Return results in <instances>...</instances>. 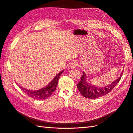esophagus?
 <instances>
[{
  "label": "esophagus",
  "mask_w": 133,
  "mask_h": 133,
  "mask_svg": "<svg viewBox=\"0 0 133 133\" xmlns=\"http://www.w3.org/2000/svg\"><path fill=\"white\" fill-rule=\"evenodd\" d=\"M77 65V63L76 62H72L70 64V69H75Z\"/></svg>",
  "instance_id": "1"
}]
</instances>
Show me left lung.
<instances>
[{"label": "left lung", "mask_w": 133, "mask_h": 133, "mask_svg": "<svg viewBox=\"0 0 133 133\" xmlns=\"http://www.w3.org/2000/svg\"><path fill=\"white\" fill-rule=\"evenodd\" d=\"M123 71L118 79L104 87H98L91 84L87 81L86 74L83 72L80 82L77 84V89L83 97L89 99H96L107 94L114 89L120 80Z\"/></svg>", "instance_id": "8db88e82"}]
</instances>
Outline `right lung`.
Instances as JSON below:
<instances>
[{
	"instance_id": "obj_1",
	"label": "right lung",
	"mask_w": 133,
	"mask_h": 133,
	"mask_svg": "<svg viewBox=\"0 0 133 133\" xmlns=\"http://www.w3.org/2000/svg\"><path fill=\"white\" fill-rule=\"evenodd\" d=\"M63 72V70L61 71V72L58 74L57 75L54 77V79L51 81V82L47 85L46 86L44 87L42 89L36 90H31L29 89H27L26 88L20 87V88L24 91V92L28 94L30 97H31L34 99L37 100H42L46 99L49 97L52 93L55 91L56 87L57 86L58 81L61 76V75Z\"/></svg>"
}]
</instances>
